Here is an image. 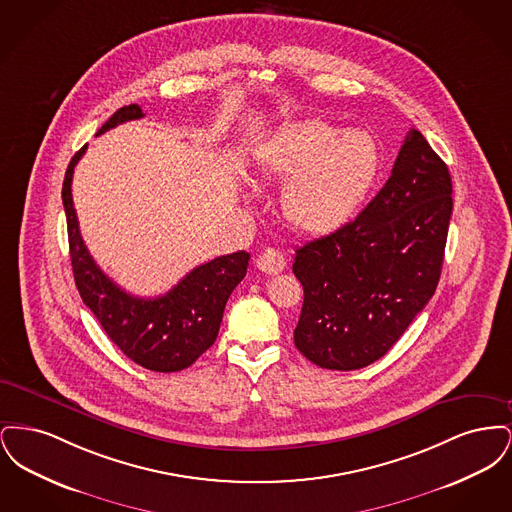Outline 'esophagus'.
Here are the masks:
<instances>
[{
	"mask_svg": "<svg viewBox=\"0 0 512 512\" xmlns=\"http://www.w3.org/2000/svg\"><path fill=\"white\" fill-rule=\"evenodd\" d=\"M257 267L261 268L265 274H278V272H282L284 267H286V259H284V255L278 249L267 247L265 251L259 253Z\"/></svg>",
	"mask_w": 512,
	"mask_h": 512,
	"instance_id": "esophagus-1",
	"label": "esophagus"
}]
</instances>
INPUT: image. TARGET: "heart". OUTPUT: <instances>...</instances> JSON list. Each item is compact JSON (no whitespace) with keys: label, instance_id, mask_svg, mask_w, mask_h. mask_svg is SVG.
<instances>
[{"label":"heart","instance_id":"1","mask_svg":"<svg viewBox=\"0 0 512 512\" xmlns=\"http://www.w3.org/2000/svg\"><path fill=\"white\" fill-rule=\"evenodd\" d=\"M259 171L286 178L282 211L311 236L340 230L363 207L382 171V147L366 130L292 122L255 149Z\"/></svg>","mask_w":512,"mask_h":512}]
</instances>
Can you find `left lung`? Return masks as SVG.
Masks as SVG:
<instances>
[{
  "label": "left lung",
  "mask_w": 512,
  "mask_h": 512,
  "mask_svg": "<svg viewBox=\"0 0 512 512\" xmlns=\"http://www.w3.org/2000/svg\"><path fill=\"white\" fill-rule=\"evenodd\" d=\"M451 194L447 165L411 128L363 213L295 249L305 297L293 340L311 363L357 370L403 336L438 288Z\"/></svg>",
  "instance_id": "8db88e82"
}]
</instances>
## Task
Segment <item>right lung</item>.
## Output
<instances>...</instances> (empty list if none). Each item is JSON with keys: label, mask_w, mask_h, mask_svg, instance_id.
I'll return each instance as SVG.
<instances>
[{"label": "right lung", "mask_w": 512, "mask_h": 512, "mask_svg": "<svg viewBox=\"0 0 512 512\" xmlns=\"http://www.w3.org/2000/svg\"><path fill=\"white\" fill-rule=\"evenodd\" d=\"M142 117L140 105H124L99 128L98 136L117 124ZM86 147L74 153L63 180V207L78 293L105 334L136 365L155 372L188 368L217 340L226 301L244 280L249 253L238 251L199 265L171 292L155 299L124 292L96 265L80 236L71 184L74 167Z\"/></svg>", "instance_id": "obj_1"}]
</instances>
